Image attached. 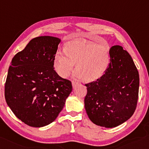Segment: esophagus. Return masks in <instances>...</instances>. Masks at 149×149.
<instances>
[{"instance_id": "34e87169", "label": "esophagus", "mask_w": 149, "mask_h": 149, "mask_svg": "<svg viewBox=\"0 0 149 149\" xmlns=\"http://www.w3.org/2000/svg\"><path fill=\"white\" fill-rule=\"evenodd\" d=\"M78 84H79V83H78V82H75V81H72V85L73 88L76 87Z\"/></svg>"}]
</instances>
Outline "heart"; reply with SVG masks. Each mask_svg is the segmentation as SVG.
Returning a JSON list of instances; mask_svg holds the SVG:
<instances>
[{
  "mask_svg": "<svg viewBox=\"0 0 149 149\" xmlns=\"http://www.w3.org/2000/svg\"><path fill=\"white\" fill-rule=\"evenodd\" d=\"M109 45H97L84 40H74L64 46V52L57 51L54 57V68L60 77L66 78L76 63L74 76L93 82L105 74L110 64Z\"/></svg>",
  "mask_w": 149,
  "mask_h": 149,
  "instance_id": "1",
  "label": "heart"
}]
</instances>
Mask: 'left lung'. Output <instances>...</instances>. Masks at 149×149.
Returning a JSON list of instances; mask_svg holds the SVG:
<instances>
[{"label": "left lung", "mask_w": 149, "mask_h": 149, "mask_svg": "<svg viewBox=\"0 0 149 149\" xmlns=\"http://www.w3.org/2000/svg\"><path fill=\"white\" fill-rule=\"evenodd\" d=\"M107 70L95 81L86 84L84 106L93 123L114 127L134 114L139 96V76L132 57L122 46L111 48Z\"/></svg>", "instance_id": "obj_1"}]
</instances>
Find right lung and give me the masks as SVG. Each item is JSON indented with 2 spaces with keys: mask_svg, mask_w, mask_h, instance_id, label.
<instances>
[{
  "mask_svg": "<svg viewBox=\"0 0 149 149\" xmlns=\"http://www.w3.org/2000/svg\"><path fill=\"white\" fill-rule=\"evenodd\" d=\"M60 42L53 36L36 37L12 60L5 100L15 116L29 126L54 122L72 92L71 82L59 77L54 68Z\"/></svg>",
  "mask_w": 149,
  "mask_h": 149,
  "instance_id": "add662e5",
  "label": "right lung"
}]
</instances>
